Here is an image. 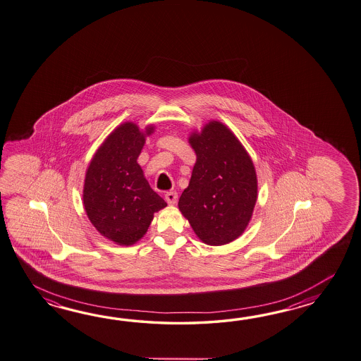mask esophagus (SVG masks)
I'll use <instances>...</instances> for the list:
<instances>
[{"instance_id": "34e87169", "label": "esophagus", "mask_w": 361, "mask_h": 361, "mask_svg": "<svg viewBox=\"0 0 361 361\" xmlns=\"http://www.w3.org/2000/svg\"><path fill=\"white\" fill-rule=\"evenodd\" d=\"M164 200L169 203V206H175L177 202V192H166L164 195Z\"/></svg>"}]
</instances>
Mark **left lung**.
<instances>
[{
    "mask_svg": "<svg viewBox=\"0 0 361 361\" xmlns=\"http://www.w3.org/2000/svg\"><path fill=\"white\" fill-rule=\"evenodd\" d=\"M197 155L178 209L209 246L231 243L246 231L257 200L255 166L224 123L209 121L188 138Z\"/></svg>",
    "mask_w": 361,
    "mask_h": 361,
    "instance_id": "obj_1",
    "label": "left lung"
}]
</instances>
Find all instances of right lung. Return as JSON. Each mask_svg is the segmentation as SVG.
Wrapping results in <instances>:
<instances>
[{"label": "right lung", "mask_w": 361, "mask_h": 361, "mask_svg": "<svg viewBox=\"0 0 361 361\" xmlns=\"http://www.w3.org/2000/svg\"><path fill=\"white\" fill-rule=\"evenodd\" d=\"M154 124L141 129L126 121L97 149L85 172L82 203L90 223L104 238L132 246L144 237L154 214L167 203L152 190L137 163Z\"/></svg>", "instance_id": "right-lung-1"}]
</instances>
